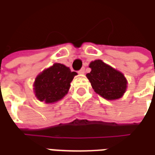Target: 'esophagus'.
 Masks as SVG:
<instances>
[{
	"instance_id": "34e87169",
	"label": "esophagus",
	"mask_w": 155,
	"mask_h": 155,
	"mask_svg": "<svg viewBox=\"0 0 155 155\" xmlns=\"http://www.w3.org/2000/svg\"><path fill=\"white\" fill-rule=\"evenodd\" d=\"M78 73H79V74H84V73H85V68H82L81 69H80V70L78 71Z\"/></svg>"
}]
</instances>
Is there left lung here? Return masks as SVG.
Masks as SVG:
<instances>
[{"label":"left lung","mask_w":155,"mask_h":155,"mask_svg":"<svg viewBox=\"0 0 155 155\" xmlns=\"http://www.w3.org/2000/svg\"><path fill=\"white\" fill-rule=\"evenodd\" d=\"M91 70L86 77L93 90L107 100L120 98L126 92L127 81L124 74L102 60H95L89 65Z\"/></svg>","instance_id":"left-lung-1"}]
</instances>
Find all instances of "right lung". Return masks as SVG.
<instances>
[{"mask_svg": "<svg viewBox=\"0 0 155 155\" xmlns=\"http://www.w3.org/2000/svg\"><path fill=\"white\" fill-rule=\"evenodd\" d=\"M76 74V72H71L69 67L64 64H54L35 78L34 83L35 97L46 104L59 101L68 93L70 83Z\"/></svg>", "mask_w": 155, "mask_h": 155, "instance_id": "add662e5", "label": "right lung"}]
</instances>
